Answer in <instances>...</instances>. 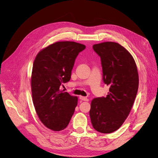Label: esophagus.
Listing matches in <instances>:
<instances>
[{
  "label": "esophagus",
  "instance_id": "1",
  "mask_svg": "<svg viewBox=\"0 0 158 158\" xmlns=\"http://www.w3.org/2000/svg\"><path fill=\"white\" fill-rule=\"evenodd\" d=\"M80 99L81 100V101H88V98H86V97H82V96H80V97H79Z\"/></svg>",
  "mask_w": 158,
  "mask_h": 158
}]
</instances>
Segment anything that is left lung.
Returning <instances> with one entry per match:
<instances>
[{
    "mask_svg": "<svg viewBox=\"0 0 158 158\" xmlns=\"http://www.w3.org/2000/svg\"><path fill=\"white\" fill-rule=\"evenodd\" d=\"M92 48L101 57L102 80L109 92L92 100L90 117L95 130L110 133L123 125L132 108L139 86L137 69L132 56L120 44L104 42Z\"/></svg>",
    "mask_w": 158,
    "mask_h": 158,
    "instance_id": "1",
    "label": "left lung"
}]
</instances>
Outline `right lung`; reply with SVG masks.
Here are the masks:
<instances>
[{
  "instance_id": "1",
  "label": "right lung",
  "mask_w": 158,
  "mask_h": 158,
  "mask_svg": "<svg viewBox=\"0 0 158 158\" xmlns=\"http://www.w3.org/2000/svg\"><path fill=\"white\" fill-rule=\"evenodd\" d=\"M85 48L74 41L56 42L42 49L34 60L33 102L42 123L49 129H64L74 113L78 98L60 88L70 81L76 58Z\"/></svg>"
}]
</instances>
